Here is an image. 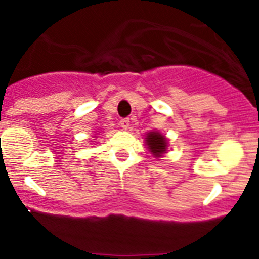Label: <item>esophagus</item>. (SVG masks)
I'll list each match as a JSON object with an SVG mask.
<instances>
[{
    "label": "esophagus",
    "mask_w": 259,
    "mask_h": 259,
    "mask_svg": "<svg viewBox=\"0 0 259 259\" xmlns=\"http://www.w3.org/2000/svg\"><path fill=\"white\" fill-rule=\"evenodd\" d=\"M119 124H120V127H122L123 130H128V128H130V118L120 119V122H119Z\"/></svg>",
    "instance_id": "esophagus-1"
}]
</instances>
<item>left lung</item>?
<instances>
[{"label": "left lung", "mask_w": 259, "mask_h": 259, "mask_svg": "<svg viewBox=\"0 0 259 259\" xmlns=\"http://www.w3.org/2000/svg\"><path fill=\"white\" fill-rule=\"evenodd\" d=\"M146 145H148V149L154 154V157H161L163 153H166V137L158 132H149L146 136Z\"/></svg>", "instance_id": "1"}]
</instances>
